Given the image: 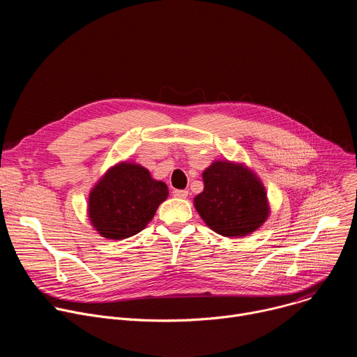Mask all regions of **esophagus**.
<instances>
[{
  "label": "esophagus",
  "instance_id": "34e87169",
  "mask_svg": "<svg viewBox=\"0 0 357 357\" xmlns=\"http://www.w3.org/2000/svg\"><path fill=\"white\" fill-rule=\"evenodd\" d=\"M188 195H189V192L185 190V189H183V190H179V189L174 190V196H175V197H179V199H186Z\"/></svg>",
  "mask_w": 357,
  "mask_h": 357
}]
</instances>
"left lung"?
Masks as SVG:
<instances>
[{
    "mask_svg": "<svg viewBox=\"0 0 357 357\" xmlns=\"http://www.w3.org/2000/svg\"><path fill=\"white\" fill-rule=\"evenodd\" d=\"M203 192L193 205L202 220L225 237H244L270 216L261 179L243 162L213 161L202 174Z\"/></svg>",
    "mask_w": 357,
    "mask_h": 357,
    "instance_id": "obj_1",
    "label": "left lung"
}]
</instances>
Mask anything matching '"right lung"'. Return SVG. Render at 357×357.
<instances>
[{
  "label": "right lung",
  "instance_id": "obj_1",
  "mask_svg": "<svg viewBox=\"0 0 357 357\" xmlns=\"http://www.w3.org/2000/svg\"><path fill=\"white\" fill-rule=\"evenodd\" d=\"M168 193L167 183L152 178L146 168L123 161L91 188L87 216L101 237L128 238L145 229Z\"/></svg>",
  "mask_w": 357,
  "mask_h": 357
}]
</instances>
